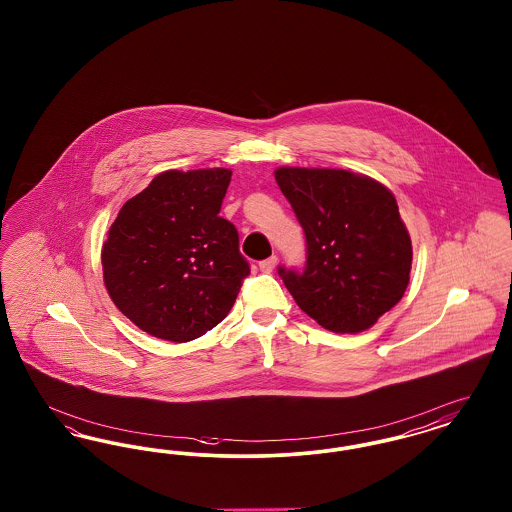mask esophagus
Returning <instances> with one entry per match:
<instances>
[{"label":"esophagus","mask_w":512,"mask_h":512,"mask_svg":"<svg viewBox=\"0 0 512 512\" xmlns=\"http://www.w3.org/2000/svg\"><path fill=\"white\" fill-rule=\"evenodd\" d=\"M276 263H278V257H276V255H270L268 259L259 263V268H261L263 272H272L274 267H276Z\"/></svg>","instance_id":"esophagus-1"}]
</instances>
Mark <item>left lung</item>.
<instances>
[{"mask_svg": "<svg viewBox=\"0 0 512 512\" xmlns=\"http://www.w3.org/2000/svg\"><path fill=\"white\" fill-rule=\"evenodd\" d=\"M305 242L303 270L278 267L286 288L330 332L357 334L395 307L409 284L413 247L388 188L340 169H278Z\"/></svg>", "mask_w": 512, "mask_h": 512, "instance_id": "1", "label": "left lung"}]
</instances>
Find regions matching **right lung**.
I'll list each match as a JSON object with an SVG mask.
<instances>
[{
  "instance_id": "1",
  "label": "right lung",
  "mask_w": 512,
  "mask_h": 512,
  "mask_svg": "<svg viewBox=\"0 0 512 512\" xmlns=\"http://www.w3.org/2000/svg\"><path fill=\"white\" fill-rule=\"evenodd\" d=\"M232 172L167 171L128 199L103 244L107 292L161 340H195L230 313L249 276L240 236L219 217Z\"/></svg>"
}]
</instances>
